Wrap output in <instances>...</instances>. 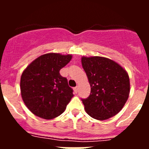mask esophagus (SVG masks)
<instances>
[{"label":"esophagus","instance_id":"1","mask_svg":"<svg viewBox=\"0 0 149 149\" xmlns=\"http://www.w3.org/2000/svg\"><path fill=\"white\" fill-rule=\"evenodd\" d=\"M74 91L75 93H77V92H78V86H76V87L74 88Z\"/></svg>","mask_w":149,"mask_h":149}]
</instances>
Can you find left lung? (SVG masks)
<instances>
[{
    "instance_id": "8db88e82",
    "label": "left lung",
    "mask_w": 149,
    "mask_h": 149,
    "mask_svg": "<svg viewBox=\"0 0 149 149\" xmlns=\"http://www.w3.org/2000/svg\"><path fill=\"white\" fill-rule=\"evenodd\" d=\"M82 66L90 84V95L81 99L89 116L106 120L122 109L130 93L127 72L119 63L103 56H82Z\"/></svg>"
}]
</instances>
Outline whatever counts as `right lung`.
<instances>
[{
  "label": "right lung",
  "mask_w": 149,
  "mask_h": 149,
  "mask_svg": "<svg viewBox=\"0 0 149 149\" xmlns=\"http://www.w3.org/2000/svg\"><path fill=\"white\" fill-rule=\"evenodd\" d=\"M72 56L56 53L41 55L27 65L21 77V95L24 103L35 116L52 119L61 115L74 96L60 70Z\"/></svg>",
  "instance_id": "right-lung-1"
}]
</instances>
